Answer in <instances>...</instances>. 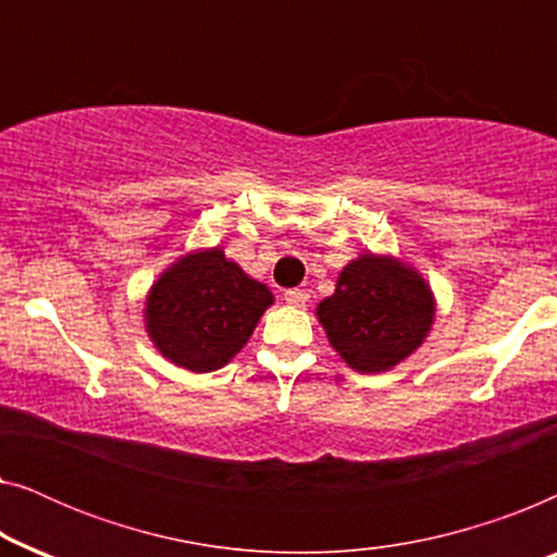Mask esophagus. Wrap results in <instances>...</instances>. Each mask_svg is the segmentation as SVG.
<instances>
[{
    "instance_id": "obj_1",
    "label": "esophagus",
    "mask_w": 557,
    "mask_h": 557,
    "mask_svg": "<svg viewBox=\"0 0 557 557\" xmlns=\"http://www.w3.org/2000/svg\"><path fill=\"white\" fill-rule=\"evenodd\" d=\"M284 301L288 304V307H307L309 294L304 292V288H288V292L284 294Z\"/></svg>"
}]
</instances>
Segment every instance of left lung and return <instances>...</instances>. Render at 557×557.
Instances as JSON below:
<instances>
[{"mask_svg": "<svg viewBox=\"0 0 557 557\" xmlns=\"http://www.w3.org/2000/svg\"><path fill=\"white\" fill-rule=\"evenodd\" d=\"M317 317L357 372H385L421 345L433 322L429 286L393 258L362 256L339 273Z\"/></svg>", "mask_w": 557, "mask_h": 557, "instance_id": "left-lung-1", "label": "left lung"}]
</instances>
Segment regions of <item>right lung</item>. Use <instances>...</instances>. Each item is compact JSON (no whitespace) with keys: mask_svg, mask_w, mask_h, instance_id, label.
Segmentation results:
<instances>
[{"mask_svg":"<svg viewBox=\"0 0 557 557\" xmlns=\"http://www.w3.org/2000/svg\"><path fill=\"white\" fill-rule=\"evenodd\" d=\"M273 304L220 248L182 258L151 286L147 330L166 360L193 372L223 368Z\"/></svg>","mask_w":557,"mask_h":557,"instance_id":"1","label":"right lung"}]
</instances>
